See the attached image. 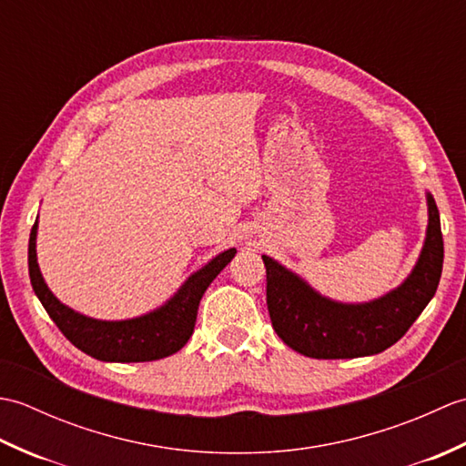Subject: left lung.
<instances>
[{
  "label": "left lung",
  "mask_w": 466,
  "mask_h": 466,
  "mask_svg": "<svg viewBox=\"0 0 466 466\" xmlns=\"http://www.w3.org/2000/svg\"><path fill=\"white\" fill-rule=\"evenodd\" d=\"M429 228L419 262L399 289L364 304H342L310 289L300 276L262 256L266 304L276 334L310 359H356L379 354L400 340L437 292L444 244L441 216L427 194Z\"/></svg>",
  "instance_id": "obj_1"
}]
</instances>
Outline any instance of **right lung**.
Masks as SVG:
<instances>
[{
    "label": "right lung",
    "mask_w": 466,
    "mask_h": 466,
    "mask_svg": "<svg viewBox=\"0 0 466 466\" xmlns=\"http://www.w3.org/2000/svg\"><path fill=\"white\" fill-rule=\"evenodd\" d=\"M37 220L29 234L27 264L34 292L49 319L76 349L104 362H147L177 352L190 340L198 306L208 286L234 258L236 250H224L187 279L170 300L154 312L130 320H96L59 302L44 282L35 256Z\"/></svg>",
    "instance_id": "add662e5"
}]
</instances>
